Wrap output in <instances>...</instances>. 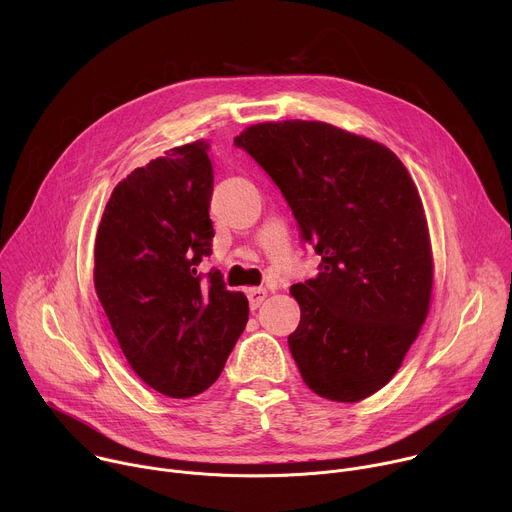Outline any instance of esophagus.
I'll return each mask as SVG.
<instances>
[{"mask_svg":"<svg viewBox=\"0 0 512 512\" xmlns=\"http://www.w3.org/2000/svg\"><path fill=\"white\" fill-rule=\"evenodd\" d=\"M247 298L253 310H257L261 306V302L267 298V291L263 287H249L247 289Z\"/></svg>","mask_w":512,"mask_h":512,"instance_id":"1","label":"esophagus"}]
</instances>
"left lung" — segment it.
<instances>
[{"label": "left lung", "instance_id": "obj_1", "mask_svg": "<svg viewBox=\"0 0 512 512\" xmlns=\"http://www.w3.org/2000/svg\"><path fill=\"white\" fill-rule=\"evenodd\" d=\"M275 182L322 257L296 283L287 344L304 383L330 401L377 393L427 316L433 261L419 192L385 145L320 121L259 123L235 137Z\"/></svg>", "mask_w": 512, "mask_h": 512}]
</instances>
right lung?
<instances>
[{"mask_svg":"<svg viewBox=\"0 0 512 512\" xmlns=\"http://www.w3.org/2000/svg\"><path fill=\"white\" fill-rule=\"evenodd\" d=\"M194 141L135 168L113 190L95 243V289L131 369L174 399L206 391L249 320L212 253V164Z\"/></svg>","mask_w":512,"mask_h":512,"instance_id":"right-lung-1","label":"right lung"}]
</instances>
